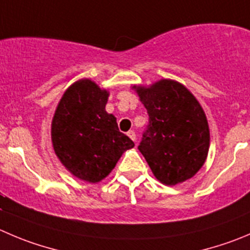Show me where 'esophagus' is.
<instances>
[{"label":"esophagus","instance_id":"esophagus-1","mask_svg":"<svg viewBox=\"0 0 250 250\" xmlns=\"http://www.w3.org/2000/svg\"><path fill=\"white\" fill-rule=\"evenodd\" d=\"M127 136H129L134 142L136 141V134H135V131H132V130H130V131L127 132Z\"/></svg>","mask_w":250,"mask_h":250}]
</instances>
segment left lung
<instances>
[{"mask_svg":"<svg viewBox=\"0 0 250 250\" xmlns=\"http://www.w3.org/2000/svg\"><path fill=\"white\" fill-rule=\"evenodd\" d=\"M149 123L139 149L157 180L177 185L194 177L208 158L210 129L194 94L174 80L132 85Z\"/></svg>","mask_w":250,"mask_h":250,"instance_id":"1","label":"left lung"}]
</instances>
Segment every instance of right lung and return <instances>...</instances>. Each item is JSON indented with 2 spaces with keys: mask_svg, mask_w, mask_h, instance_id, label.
Here are the masks:
<instances>
[{
  "mask_svg": "<svg viewBox=\"0 0 250 250\" xmlns=\"http://www.w3.org/2000/svg\"><path fill=\"white\" fill-rule=\"evenodd\" d=\"M109 92L94 81H76L61 97L51 121V142L63 167L81 180L99 183L121 154L135 146L106 113Z\"/></svg>",
  "mask_w": 250,
  "mask_h": 250,
  "instance_id": "right-lung-1",
  "label": "right lung"
}]
</instances>
